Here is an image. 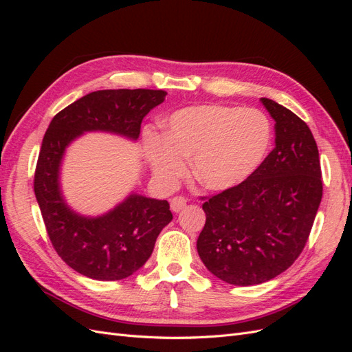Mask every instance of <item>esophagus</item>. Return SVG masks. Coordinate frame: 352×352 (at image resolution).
Masks as SVG:
<instances>
[{
	"mask_svg": "<svg viewBox=\"0 0 352 352\" xmlns=\"http://www.w3.org/2000/svg\"><path fill=\"white\" fill-rule=\"evenodd\" d=\"M186 202L188 199L185 197H175L172 202H170V207H172V211L179 212L180 210H184L186 207Z\"/></svg>",
	"mask_w": 352,
	"mask_h": 352,
	"instance_id": "obj_1",
	"label": "esophagus"
}]
</instances>
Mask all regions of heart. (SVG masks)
Segmentation results:
<instances>
[{"instance_id":"obj_1","label":"heart","mask_w":352,"mask_h":352,"mask_svg":"<svg viewBox=\"0 0 352 352\" xmlns=\"http://www.w3.org/2000/svg\"><path fill=\"white\" fill-rule=\"evenodd\" d=\"M272 126L258 110H241L220 104L186 107L166 122L162 141L146 146L148 162L155 177L173 185L190 173L202 188L226 190L250 177L269 151Z\"/></svg>"}]
</instances>
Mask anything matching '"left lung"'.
I'll use <instances>...</instances> for the list:
<instances>
[{"mask_svg":"<svg viewBox=\"0 0 352 352\" xmlns=\"http://www.w3.org/2000/svg\"><path fill=\"white\" fill-rule=\"evenodd\" d=\"M260 101L276 122V146L242 184L206 199V225L197 241L206 267L236 286L264 283L291 267L323 195L310 127L276 101Z\"/></svg>","mask_w":352,"mask_h":352,"instance_id":"1","label":"left lung"}]
</instances>
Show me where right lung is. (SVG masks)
Wrapping results in <instances>:
<instances>
[{
	"label": "right lung",
	"instance_id": "add662e5",
	"mask_svg": "<svg viewBox=\"0 0 352 352\" xmlns=\"http://www.w3.org/2000/svg\"><path fill=\"white\" fill-rule=\"evenodd\" d=\"M167 92L104 89L85 95L51 120L38 157L34 189L52 247L67 265L95 280H120L151 257L157 236L173 219L166 199L131 194L98 217L74 212L63 198L60 166L83 132H110L136 141L144 117Z\"/></svg>",
	"mask_w": 352,
	"mask_h": 352
}]
</instances>
